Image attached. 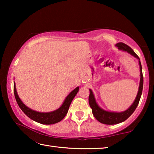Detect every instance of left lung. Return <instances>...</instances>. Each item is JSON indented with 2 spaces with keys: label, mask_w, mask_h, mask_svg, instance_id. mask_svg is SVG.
<instances>
[{
  "label": "left lung",
  "mask_w": 154,
  "mask_h": 154,
  "mask_svg": "<svg viewBox=\"0 0 154 154\" xmlns=\"http://www.w3.org/2000/svg\"><path fill=\"white\" fill-rule=\"evenodd\" d=\"M116 46L118 48L119 50H122L125 52H128L130 55L135 57V58L139 60V64L140 67V83L139 86V90H138L137 95L135 98L133 103L130 107L126 109V111L122 112H113L106 111L99 106L98 103H96L94 95L92 92V90L90 89V95H89V104L91 109H92V113L94 118L100 123L107 125H113L117 124L121 122H123L129 118L131 115L133 113L135 109L137 107L138 104L139 103L140 96L142 94L143 86V77L142 72V66L141 63L140 62V59L134 51L132 50L131 48L128 45H126L124 43H118L116 44Z\"/></svg>",
  "instance_id": "8db88e82"
}]
</instances>
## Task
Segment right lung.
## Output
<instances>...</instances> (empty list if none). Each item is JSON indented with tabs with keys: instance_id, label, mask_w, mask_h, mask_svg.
Segmentation results:
<instances>
[{
	"instance_id": "1",
	"label": "right lung",
	"mask_w": 154,
	"mask_h": 154,
	"mask_svg": "<svg viewBox=\"0 0 154 154\" xmlns=\"http://www.w3.org/2000/svg\"><path fill=\"white\" fill-rule=\"evenodd\" d=\"M79 87L78 86L76 88H75L72 92H70L69 94L65 98L62 105L58 109L51 112H46V113L36 111L30 109L29 107H28L27 106H26L23 103L22 101L21 100L19 96L17 94L15 82L14 91L15 97V99H16L18 105H19L20 108L22 109V111L26 115L28 118L32 119L34 121L38 122V123L49 125L58 123V122H60L66 116L67 112L69 111L70 105H71L72 100H73V98L76 96L77 92H79Z\"/></svg>"
}]
</instances>
